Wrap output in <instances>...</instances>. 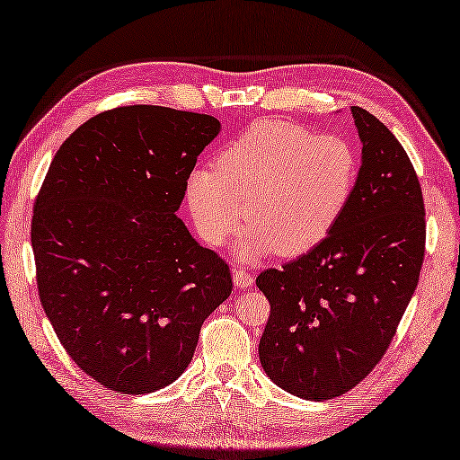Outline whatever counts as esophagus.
<instances>
[{
  "instance_id": "esophagus-1",
  "label": "esophagus",
  "mask_w": 460,
  "mask_h": 460,
  "mask_svg": "<svg viewBox=\"0 0 460 460\" xmlns=\"http://www.w3.org/2000/svg\"><path fill=\"white\" fill-rule=\"evenodd\" d=\"M252 280H255V277L251 275V272L247 270H235L233 272V285H235L237 288H247L252 285Z\"/></svg>"
}]
</instances>
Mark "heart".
I'll return each mask as SVG.
<instances>
[{
	"mask_svg": "<svg viewBox=\"0 0 460 460\" xmlns=\"http://www.w3.org/2000/svg\"><path fill=\"white\" fill-rule=\"evenodd\" d=\"M359 180V154L336 134L259 120L233 138L215 168H193L183 198L199 237L211 247L249 225L237 255L298 257L324 241L346 213Z\"/></svg>",
	"mask_w": 460,
	"mask_h": 460,
	"instance_id": "1",
	"label": "heart"
}]
</instances>
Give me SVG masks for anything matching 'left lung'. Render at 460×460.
<instances>
[{
	"mask_svg": "<svg viewBox=\"0 0 460 460\" xmlns=\"http://www.w3.org/2000/svg\"><path fill=\"white\" fill-rule=\"evenodd\" d=\"M351 116L361 165L346 213L306 255L257 277L270 302L261 366L310 402L349 392L377 366L425 255L423 193L407 152L374 114L351 106Z\"/></svg>",
	"mask_w": 460,
	"mask_h": 460,
	"instance_id": "obj_1",
	"label": "left lung"
}]
</instances>
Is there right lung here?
<instances>
[{"label":"right lung","instance_id":"1","mask_svg":"<svg viewBox=\"0 0 460 460\" xmlns=\"http://www.w3.org/2000/svg\"><path fill=\"white\" fill-rule=\"evenodd\" d=\"M221 132L208 114L122 106L79 126L49 165L31 245L41 306L66 354L116 394L173 384L231 275L178 217Z\"/></svg>","mask_w":460,"mask_h":460}]
</instances>
